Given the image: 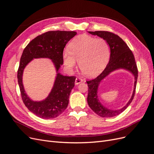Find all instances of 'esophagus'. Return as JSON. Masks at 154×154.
Here are the masks:
<instances>
[{"label": "esophagus", "instance_id": "obj_1", "mask_svg": "<svg viewBox=\"0 0 154 154\" xmlns=\"http://www.w3.org/2000/svg\"><path fill=\"white\" fill-rule=\"evenodd\" d=\"M83 82V80L80 78H76L75 80V85H78L79 83H80Z\"/></svg>", "mask_w": 154, "mask_h": 154}]
</instances>
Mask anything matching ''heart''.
<instances>
[{"label": "heart", "mask_w": 154, "mask_h": 154, "mask_svg": "<svg viewBox=\"0 0 154 154\" xmlns=\"http://www.w3.org/2000/svg\"><path fill=\"white\" fill-rule=\"evenodd\" d=\"M109 57V45L103 38H95L82 35L72 40L69 51L63 54L67 69L76 66V61L82 73L87 77H95L104 69Z\"/></svg>", "instance_id": "1"}]
</instances>
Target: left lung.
<instances>
[{"instance_id":"left-lung-1","label":"left lung","mask_w":154,"mask_h":154,"mask_svg":"<svg viewBox=\"0 0 154 154\" xmlns=\"http://www.w3.org/2000/svg\"><path fill=\"white\" fill-rule=\"evenodd\" d=\"M88 32L92 35L98 36L100 38L105 40L109 44L110 50V55L109 63L107 64L104 71L94 80L87 82L88 87L87 103L90 108L96 114L101 117H114V116L122 113L127 109L134 99L138 76V71L134 56L127 44L119 36L112 33V32L104 31H97L94 32L88 31ZM119 69H126L134 76V90L131 98L126 106L122 109L118 110L110 109L101 104L99 100L97 91L102 80L111 72Z\"/></svg>"}]
</instances>
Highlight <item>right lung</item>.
Segmentation results:
<instances>
[{"label": "right lung", "mask_w": 154, "mask_h": 154, "mask_svg": "<svg viewBox=\"0 0 154 154\" xmlns=\"http://www.w3.org/2000/svg\"><path fill=\"white\" fill-rule=\"evenodd\" d=\"M76 35L75 31H51L32 40L23 51L17 72L22 99L27 109L39 118L52 119L66 109L70 94L74 87L75 76H67L58 71L63 63V51L68 42ZM51 60L57 72L54 87L48 96L42 101H33L27 96L22 82L25 67L33 59Z\"/></svg>", "instance_id": "1"}]
</instances>
